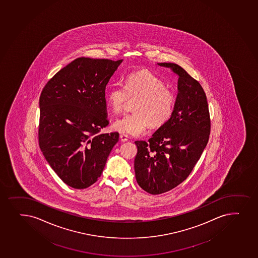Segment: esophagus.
Wrapping results in <instances>:
<instances>
[{
  "label": "esophagus",
  "mask_w": 258,
  "mask_h": 258,
  "mask_svg": "<svg viewBox=\"0 0 258 258\" xmlns=\"http://www.w3.org/2000/svg\"><path fill=\"white\" fill-rule=\"evenodd\" d=\"M120 139H121V141L122 142H127V140H128V137H127V135H124V134H121L120 135Z\"/></svg>",
  "instance_id": "esophagus-1"
}]
</instances>
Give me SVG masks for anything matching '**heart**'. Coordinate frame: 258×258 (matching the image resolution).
Returning <instances> with one entry per match:
<instances>
[{"label": "heart", "instance_id": "b5f03b06", "mask_svg": "<svg viewBox=\"0 0 258 258\" xmlns=\"http://www.w3.org/2000/svg\"><path fill=\"white\" fill-rule=\"evenodd\" d=\"M128 100L134 102L133 113L115 120L114 130L131 136H139L148 126L158 128L166 123L175 110L176 97L166 88L164 81L148 71L131 73L124 80V88L113 85L106 94L111 111L119 113Z\"/></svg>", "mask_w": 258, "mask_h": 258}]
</instances>
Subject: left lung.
I'll list each match as a JSON object with an SVG mask.
<instances>
[{
    "label": "left lung",
    "mask_w": 258,
    "mask_h": 258,
    "mask_svg": "<svg viewBox=\"0 0 258 258\" xmlns=\"http://www.w3.org/2000/svg\"><path fill=\"white\" fill-rule=\"evenodd\" d=\"M179 76L175 110L153 137L136 141L135 172L139 186L161 194L186 180L201 157L211 133L208 102L200 83L175 63H158Z\"/></svg>",
    "instance_id": "left-lung-1"
}]
</instances>
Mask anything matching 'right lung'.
Here are the masks:
<instances>
[{
  "label": "right lung",
  "mask_w": 258,
  "mask_h": 258,
  "mask_svg": "<svg viewBox=\"0 0 258 258\" xmlns=\"http://www.w3.org/2000/svg\"><path fill=\"white\" fill-rule=\"evenodd\" d=\"M108 58H76L58 71L39 100V147L58 177L73 188L99 179L119 134L106 127L105 87L122 63Z\"/></svg>",
  "instance_id": "add662e5"
}]
</instances>
